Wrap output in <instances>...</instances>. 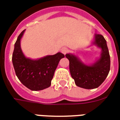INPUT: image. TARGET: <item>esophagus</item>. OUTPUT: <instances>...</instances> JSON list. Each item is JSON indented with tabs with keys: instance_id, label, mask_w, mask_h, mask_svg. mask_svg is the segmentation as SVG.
<instances>
[{
	"instance_id": "1",
	"label": "esophagus",
	"mask_w": 120,
	"mask_h": 120,
	"mask_svg": "<svg viewBox=\"0 0 120 120\" xmlns=\"http://www.w3.org/2000/svg\"><path fill=\"white\" fill-rule=\"evenodd\" d=\"M61 52H62V53L64 54H67L68 52H69V50L67 49V48H63V49L61 50Z\"/></svg>"
}]
</instances>
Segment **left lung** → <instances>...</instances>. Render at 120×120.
<instances>
[{"label":"left lung","mask_w":120,"mask_h":120,"mask_svg":"<svg viewBox=\"0 0 120 120\" xmlns=\"http://www.w3.org/2000/svg\"><path fill=\"white\" fill-rule=\"evenodd\" d=\"M95 44L102 50L100 59L92 66L83 64L75 56L66 54L70 61V71L75 84L84 89H95L101 85L110 70V56L106 40L101 34L95 35Z\"/></svg>","instance_id":"obj_1"}]
</instances>
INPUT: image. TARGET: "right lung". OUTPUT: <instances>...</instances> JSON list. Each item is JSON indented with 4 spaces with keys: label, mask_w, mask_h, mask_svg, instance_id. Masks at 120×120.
Masks as SVG:
<instances>
[{
    "label": "right lung",
    "mask_w": 120,
    "mask_h": 120,
    "mask_svg": "<svg viewBox=\"0 0 120 120\" xmlns=\"http://www.w3.org/2000/svg\"><path fill=\"white\" fill-rule=\"evenodd\" d=\"M25 30L18 36L15 44L12 61L15 73L23 85L32 91H40L50 87L54 72L64 55L60 52L38 59L31 60L23 56L20 40Z\"/></svg>",
    "instance_id": "1"
}]
</instances>
